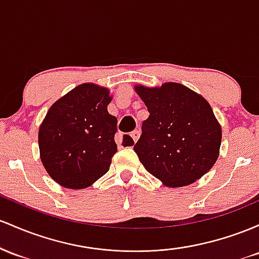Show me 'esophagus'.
<instances>
[{
    "label": "esophagus",
    "mask_w": 259,
    "mask_h": 259,
    "mask_svg": "<svg viewBox=\"0 0 259 259\" xmlns=\"http://www.w3.org/2000/svg\"><path fill=\"white\" fill-rule=\"evenodd\" d=\"M131 137L133 138V141L137 142L138 138H139V131H133V132L131 133Z\"/></svg>",
    "instance_id": "34e87169"
}]
</instances>
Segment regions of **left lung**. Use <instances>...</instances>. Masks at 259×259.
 <instances>
[{"mask_svg":"<svg viewBox=\"0 0 259 259\" xmlns=\"http://www.w3.org/2000/svg\"><path fill=\"white\" fill-rule=\"evenodd\" d=\"M135 91L149 111L135 145L145 170L172 188L205 175L222 144V126L208 101L174 82L154 88L136 85Z\"/></svg>","mask_w":259,"mask_h":259,"instance_id":"obj_1","label":"left lung"}]
</instances>
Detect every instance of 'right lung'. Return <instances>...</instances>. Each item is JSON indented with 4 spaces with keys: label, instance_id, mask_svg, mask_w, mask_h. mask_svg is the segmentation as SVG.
Masks as SVG:
<instances>
[{
    "label": "right lung",
    "instance_id": "obj_1",
    "mask_svg": "<svg viewBox=\"0 0 259 259\" xmlns=\"http://www.w3.org/2000/svg\"><path fill=\"white\" fill-rule=\"evenodd\" d=\"M110 91L84 83L52 104L39 128L40 159L54 181L82 190L109 171L117 152V118L110 115ZM123 143L133 145L130 136Z\"/></svg>",
    "mask_w": 259,
    "mask_h": 259
}]
</instances>
